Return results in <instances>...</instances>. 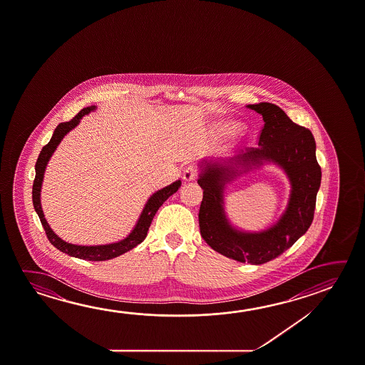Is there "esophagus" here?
Wrapping results in <instances>:
<instances>
[{"instance_id": "esophagus-1", "label": "esophagus", "mask_w": 365, "mask_h": 365, "mask_svg": "<svg viewBox=\"0 0 365 365\" xmlns=\"http://www.w3.org/2000/svg\"><path fill=\"white\" fill-rule=\"evenodd\" d=\"M198 177V169L196 167H193V165H190V167H187L185 169V172H183V180L185 182H191V180H197Z\"/></svg>"}]
</instances>
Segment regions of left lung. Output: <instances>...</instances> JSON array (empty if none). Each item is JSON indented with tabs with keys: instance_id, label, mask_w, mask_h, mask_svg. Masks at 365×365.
<instances>
[{
	"instance_id": "1",
	"label": "left lung",
	"mask_w": 365,
	"mask_h": 365,
	"mask_svg": "<svg viewBox=\"0 0 365 365\" xmlns=\"http://www.w3.org/2000/svg\"><path fill=\"white\" fill-rule=\"evenodd\" d=\"M262 115L258 148H252L237 162L243 165L272 160L284 168L292 182V195L280 221L262 233H243L234 229L222 209V188L237 170L207 163L197 180L203 190L198 212L200 232L205 242L222 256L240 262L262 264L279 257L311 227L321 185L316 141L312 132L294 123L287 113L271 103L247 106Z\"/></svg>"
}]
</instances>
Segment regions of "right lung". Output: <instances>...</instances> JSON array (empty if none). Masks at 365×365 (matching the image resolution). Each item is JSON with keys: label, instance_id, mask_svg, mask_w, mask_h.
<instances>
[{"label": "right lung", "instance_id": "1", "mask_svg": "<svg viewBox=\"0 0 365 365\" xmlns=\"http://www.w3.org/2000/svg\"><path fill=\"white\" fill-rule=\"evenodd\" d=\"M94 108H96L94 106L84 108L71 120L62 122V123L56 127L51 141L43 148L41 154H39L38 159H36V178H34V183H33V205H34L36 214L39 216L43 227L46 230L47 238H48L49 242L57 250H60L61 252H63V253H66V255L72 256V257L81 258V259H86V261H107V259L118 257V256L123 255L125 252L130 251V250L135 248L136 245H140L145 240V237L148 235L150 224H151V221L154 219L156 211L159 210L163 203L167 201V198L169 196H172L174 192L178 191L180 180H177V182H174L173 185H168V187L163 188L160 191L156 192L149 198V201L146 203L144 211H143V214L140 216L135 229L132 230L131 234L125 240H120L118 243L88 247V245H76L66 243L65 240L58 238L53 233V230L49 227L48 222H47V220L44 219V215H43L42 206H41V187H42L43 175H44V170H46V167H47L49 158L52 156L54 150L60 144L61 140L63 138L67 132L71 131L73 127H76L78 125V122H80L83 115L89 113L90 110H93Z\"/></svg>", "mask_w": 365, "mask_h": 365}]
</instances>
